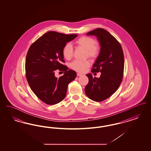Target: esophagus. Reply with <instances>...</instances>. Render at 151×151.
<instances>
[{
    "label": "esophagus",
    "instance_id": "esophagus-1",
    "mask_svg": "<svg viewBox=\"0 0 151 151\" xmlns=\"http://www.w3.org/2000/svg\"><path fill=\"white\" fill-rule=\"evenodd\" d=\"M81 75H82L81 73H77V76H81Z\"/></svg>",
    "mask_w": 151,
    "mask_h": 151
}]
</instances>
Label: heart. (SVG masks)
Instances as JSON below:
<instances>
[{
	"label": "heart",
	"mask_w": 151,
	"mask_h": 151,
	"mask_svg": "<svg viewBox=\"0 0 151 151\" xmlns=\"http://www.w3.org/2000/svg\"><path fill=\"white\" fill-rule=\"evenodd\" d=\"M75 45L86 50V57H89L91 59H96L100 54L101 46L99 43H96V40L88 36H81L77 39ZM63 57L67 60H70L73 57V48L70 43L65 44L62 50ZM91 65L89 60L81 61L75 60L70 64V67L72 70L79 72H84L86 69Z\"/></svg>",
	"instance_id": "heart-1"
}]
</instances>
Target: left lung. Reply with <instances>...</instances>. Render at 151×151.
Returning <instances> with one entry per match:
<instances>
[{
  "instance_id": "obj_1",
  "label": "left lung",
  "mask_w": 151,
  "mask_h": 151,
  "mask_svg": "<svg viewBox=\"0 0 151 151\" xmlns=\"http://www.w3.org/2000/svg\"><path fill=\"white\" fill-rule=\"evenodd\" d=\"M97 36L100 43L101 52L91 72H101L100 77L86 75L89 82L85 87L87 97L92 100L101 102L115 93L122 83L124 71V55L122 46L107 30L97 28L87 33Z\"/></svg>"
}]
</instances>
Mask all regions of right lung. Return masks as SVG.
<instances>
[{
    "label": "right lung",
    "mask_w": 151,
    "mask_h": 151,
    "mask_svg": "<svg viewBox=\"0 0 151 151\" xmlns=\"http://www.w3.org/2000/svg\"><path fill=\"white\" fill-rule=\"evenodd\" d=\"M78 36L50 31L38 38L28 51L25 75L29 86L36 96L47 105L63 100L67 86L76 77V73L63 65L62 50L65 45ZM57 70L65 72L57 78Z\"/></svg>",
    "instance_id": "add662e5"
}]
</instances>
